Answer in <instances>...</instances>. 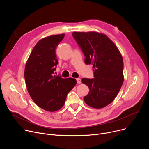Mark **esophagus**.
Returning a JSON list of instances; mask_svg holds the SVG:
<instances>
[{
  "instance_id": "esophagus-1",
  "label": "esophagus",
  "mask_w": 149,
  "mask_h": 149,
  "mask_svg": "<svg viewBox=\"0 0 149 149\" xmlns=\"http://www.w3.org/2000/svg\"><path fill=\"white\" fill-rule=\"evenodd\" d=\"M77 82L78 84H81V79L80 78H77Z\"/></svg>"
}]
</instances>
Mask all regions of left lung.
Instances as JSON below:
<instances>
[{
    "label": "left lung",
    "mask_w": 149,
    "mask_h": 149,
    "mask_svg": "<svg viewBox=\"0 0 149 149\" xmlns=\"http://www.w3.org/2000/svg\"><path fill=\"white\" fill-rule=\"evenodd\" d=\"M72 35L86 56V65H93L94 79L84 78L89 88L84 100L90 107L101 109L117 97L123 84V59L114 42L97 32H74Z\"/></svg>",
    "instance_id": "left-lung-1"
}]
</instances>
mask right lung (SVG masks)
I'll return each instance as SVG.
<instances>
[{"instance_id": "add662e5", "label": "right lung", "mask_w": 149, "mask_h": 149, "mask_svg": "<svg viewBox=\"0 0 149 149\" xmlns=\"http://www.w3.org/2000/svg\"><path fill=\"white\" fill-rule=\"evenodd\" d=\"M65 34L42 38L33 48L25 68V79L29 94L40 108L54 112L65 104L68 93L77 84L72 78L54 75L58 63L56 48Z\"/></svg>"}]
</instances>
